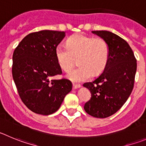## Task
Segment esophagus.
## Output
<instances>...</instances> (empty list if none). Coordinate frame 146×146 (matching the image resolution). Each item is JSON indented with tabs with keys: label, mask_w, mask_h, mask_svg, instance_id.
<instances>
[{
	"label": "esophagus",
	"mask_w": 146,
	"mask_h": 146,
	"mask_svg": "<svg viewBox=\"0 0 146 146\" xmlns=\"http://www.w3.org/2000/svg\"><path fill=\"white\" fill-rule=\"evenodd\" d=\"M81 87V85L78 84H75V83H73V89H78V88Z\"/></svg>",
	"instance_id": "obj_1"
}]
</instances>
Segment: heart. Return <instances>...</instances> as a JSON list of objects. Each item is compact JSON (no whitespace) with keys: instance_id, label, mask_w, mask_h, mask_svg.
<instances>
[{"instance_id":"obj_1","label":"heart","mask_w":146,"mask_h":146,"mask_svg":"<svg viewBox=\"0 0 146 146\" xmlns=\"http://www.w3.org/2000/svg\"><path fill=\"white\" fill-rule=\"evenodd\" d=\"M57 63L62 70L68 72L77 60L79 66L67 75L76 82L84 81L93 75L105 70L109 59V46L102 38L76 34L68 39L66 46H57L55 50Z\"/></svg>"}]
</instances>
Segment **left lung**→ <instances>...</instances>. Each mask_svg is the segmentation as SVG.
<instances>
[{"mask_svg":"<svg viewBox=\"0 0 146 146\" xmlns=\"http://www.w3.org/2000/svg\"><path fill=\"white\" fill-rule=\"evenodd\" d=\"M106 40L109 59L105 70L92 82L83 86L92 94L84 105L85 111L96 118H107L117 112L132 92L137 70V60L127 42L106 31H92Z\"/></svg>","mask_w":146,"mask_h":146,"instance_id":"8db88e82","label":"left lung"}]
</instances>
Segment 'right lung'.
<instances>
[{
	"instance_id": "obj_1",
	"label": "right lung",
	"mask_w": 146,
	"mask_h": 146,
	"mask_svg": "<svg viewBox=\"0 0 146 146\" xmlns=\"http://www.w3.org/2000/svg\"><path fill=\"white\" fill-rule=\"evenodd\" d=\"M65 32L40 31L26 35L13 54L12 76L21 100L33 112L50 115L60 108L72 89L66 78L50 80L62 74L55 50Z\"/></svg>"
}]
</instances>
